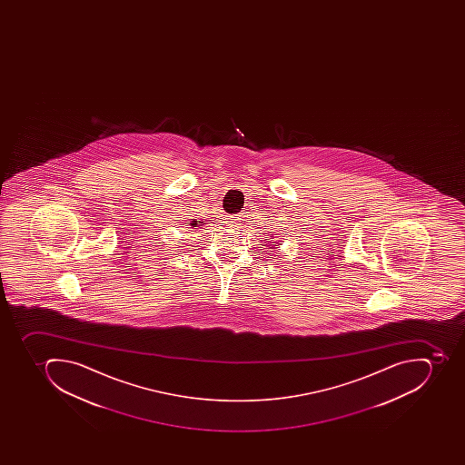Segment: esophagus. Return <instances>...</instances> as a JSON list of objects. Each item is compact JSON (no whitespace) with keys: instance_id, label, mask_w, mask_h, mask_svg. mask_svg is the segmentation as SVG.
<instances>
[{"instance_id":"obj_1","label":"esophagus","mask_w":465,"mask_h":465,"mask_svg":"<svg viewBox=\"0 0 465 465\" xmlns=\"http://www.w3.org/2000/svg\"><path fill=\"white\" fill-rule=\"evenodd\" d=\"M240 220H242V216L240 215L231 216L230 223H232V225H237Z\"/></svg>"}]
</instances>
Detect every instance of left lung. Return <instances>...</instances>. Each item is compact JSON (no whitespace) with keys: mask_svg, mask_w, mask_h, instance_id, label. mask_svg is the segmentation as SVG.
<instances>
[{"mask_svg":"<svg viewBox=\"0 0 465 465\" xmlns=\"http://www.w3.org/2000/svg\"><path fill=\"white\" fill-rule=\"evenodd\" d=\"M274 245L276 244H271V249H273Z\"/></svg>","mask_w":465,"mask_h":465,"instance_id":"8db88e82","label":"left lung"}]
</instances>
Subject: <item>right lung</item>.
Wrapping results in <instances>:
<instances>
[{"instance_id":"add662e5","label":"right lung","mask_w":465,"mask_h":465,"mask_svg":"<svg viewBox=\"0 0 465 465\" xmlns=\"http://www.w3.org/2000/svg\"><path fill=\"white\" fill-rule=\"evenodd\" d=\"M203 223H202V221H191V223H189V225H191L192 228H194V227H199V225H203Z\"/></svg>"}]
</instances>
